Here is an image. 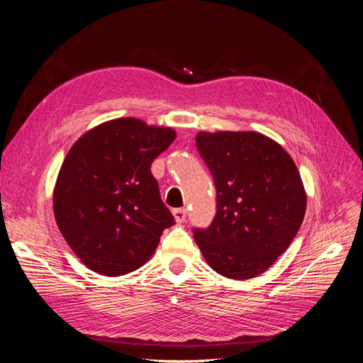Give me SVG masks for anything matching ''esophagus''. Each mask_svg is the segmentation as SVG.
<instances>
[{
  "mask_svg": "<svg viewBox=\"0 0 363 363\" xmlns=\"http://www.w3.org/2000/svg\"><path fill=\"white\" fill-rule=\"evenodd\" d=\"M172 215H174L175 221H177V223H184L186 221V215H188V212H186V208H174Z\"/></svg>",
  "mask_w": 363,
  "mask_h": 363,
  "instance_id": "obj_1",
  "label": "esophagus"
}]
</instances>
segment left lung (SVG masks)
Listing matches in <instances>:
<instances>
[{
	"mask_svg": "<svg viewBox=\"0 0 363 363\" xmlns=\"http://www.w3.org/2000/svg\"><path fill=\"white\" fill-rule=\"evenodd\" d=\"M196 148L213 175L216 215L194 239L213 271L247 280L291 245L306 213V191L292 157L257 131H200Z\"/></svg>",
	"mask_w": 363,
	"mask_h": 363,
	"instance_id": "left-lung-1",
	"label": "left lung"
}]
</instances>
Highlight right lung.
<instances>
[{"mask_svg":"<svg viewBox=\"0 0 363 363\" xmlns=\"http://www.w3.org/2000/svg\"><path fill=\"white\" fill-rule=\"evenodd\" d=\"M175 136L171 127L118 118L86 131L68 151L52 192L54 218L89 269L116 277L140 268L174 225L150 168Z\"/></svg>","mask_w":363,"mask_h":363,"instance_id":"1","label":"right lung"}]
</instances>
